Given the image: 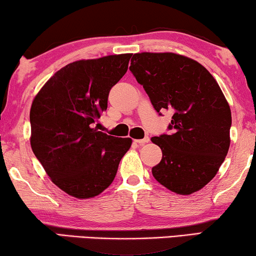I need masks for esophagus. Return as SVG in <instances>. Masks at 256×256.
<instances>
[{"instance_id": "obj_1", "label": "esophagus", "mask_w": 256, "mask_h": 256, "mask_svg": "<svg viewBox=\"0 0 256 256\" xmlns=\"http://www.w3.org/2000/svg\"><path fill=\"white\" fill-rule=\"evenodd\" d=\"M149 141H150V138H148V136H146L144 138H141V140H134V142L136 143V144H140V146L146 144V143H148Z\"/></svg>"}]
</instances>
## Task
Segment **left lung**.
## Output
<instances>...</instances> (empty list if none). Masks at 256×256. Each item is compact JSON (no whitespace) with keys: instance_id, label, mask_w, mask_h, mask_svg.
<instances>
[{"instance_id":"1","label":"left lung","mask_w":256,"mask_h":256,"mask_svg":"<svg viewBox=\"0 0 256 256\" xmlns=\"http://www.w3.org/2000/svg\"><path fill=\"white\" fill-rule=\"evenodd\" d=\"M129 70L156 112L174 113L170 134L152 138L163 154L152 176L174 194L199 191L230 149L232 115L218 82L198 62L172 52L135 54Z\"/></svg>"}]
</instances>
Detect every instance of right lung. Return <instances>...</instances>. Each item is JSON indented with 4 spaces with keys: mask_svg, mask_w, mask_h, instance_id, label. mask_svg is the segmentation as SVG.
<instances>
[{
    "mask_svg": "<svg viewBox=\"0 0 256 256\" xmlns=\"http://www.w3.org/2000/svg\"><path fill=\"white\" fill-rule=\"evenodd\" d=\"M130 57L113 54L68 64L45 82L31 104L32 152L52 183L72 197L93 198L106 190L130 148L132 138L94 127Z\"/></svg>",
    "mask_w": 256,
    "mask_h": 256,
    "instance_id": "add662e5",
    "label": "right lung"
}]
</instances>
